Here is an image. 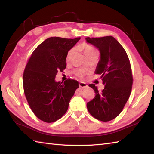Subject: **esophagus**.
I'll return each instance as SVG.
<instances>
[{
    "mask_svg": "<svg viewBox=\"0 0 154 154\" xmlns=\"http://www.w3.org/2000/svg\"><path fill=\"white\" fill-rule=\"evenodd\" d=\"M79 86H80V87H81V88H85V87H87V83H85L84 82H80L79 83Z\"/></svg>",
    "mask_w": 154,
    "mask_h": 154,
    "instance_id": "obj_1",
    "label": "esophagus"
}]
</instances>
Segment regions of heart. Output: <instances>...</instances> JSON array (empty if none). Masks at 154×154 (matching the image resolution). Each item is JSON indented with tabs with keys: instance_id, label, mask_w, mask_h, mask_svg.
<instances>
[{
	"instance_id": "1",
	"label": "heart",
	"mask_w": 154,
	"mask_h": 154,
	"mask_svg": "<svg viewBox=\"0 0 154 154\" xmlns=\"http://www.w3.org/2000/svg\"><path fill=\"white\" fill-rule=\"evenodd\" d=\"M83 51H84V53L86 56H88L89 54H91L92 53H98V51H97L94 46L91 45V44H85L83 45ZM73 49L69 50L68 51V53L67 54V57H66V59L67 60H68L70 58V57H71V55L72 54V53H73ZM75 74L76 75L79 77H82V72L81 71H75Z\"/></svg>"
}]
</instances>
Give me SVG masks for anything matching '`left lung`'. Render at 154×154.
Here are the masks:
<instances>
[{
    "label": "left lung",
    "instance_id": "1",
    "mask_svg": "<svg viewBox=\"0 0 154 154\" xmlns=\"http://www.w3.org/2000/svg\"><path fill=\"white\" fill-rule=\"evenodd\" d=\"M85 39L100 51L95 73L101 74L105 85L100 92L94 84L88 85L94 89L96 96L87 103V107L93 117L107 122L122 112L129 98L133 83L131 66L125 49L114 37H87Z\"/></svg>",
    "mask_w": 154,
    "mask_h": 154
}]
</instances>
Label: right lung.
<instances>
[{
    "mask_svg": "<svg viewBox=\"0 0 154 154\" xmlns=\"http://www.w3.org/2000/svg\"><path fill=\"white\" fill-rule=\"evenodd\" d=\"M80 39L51 37L35 49L27 61L23 74L24 94L32 112L44 122H54L66 114L79 87L75 80L68 78L62 83L54 79L66 69L68 51Z\"/></svg>",
    "mask_w": 154,
    "mask_h": 154,
    "instance_id": "1",
    "label": "right lung"
}]
</instances>
